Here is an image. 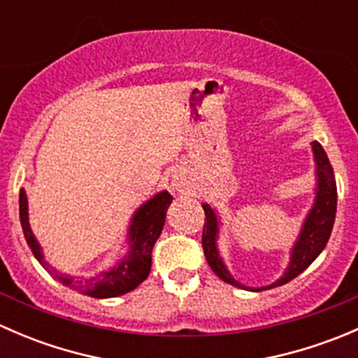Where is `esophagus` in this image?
<instances>
[{
  "label": "esophagus",
  "instance_id": "34e87169",
  "mask_svg": "<svg viewBox=\"0 0 358 358\" xmlns=\"http://www.w3.org/2000/svg\"><path fill=\"white\" fill-rule=\"evenodd\" d=\"M173 189H176L178 192H183V190L189 189V185H187V182L183 178H175L173 180Z\"/></svg>",
  "mask_w": 358,
  "mask_h": 358
}]
</instances>
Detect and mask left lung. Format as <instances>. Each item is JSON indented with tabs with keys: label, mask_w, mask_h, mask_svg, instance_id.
<instances>
[{
	"label": "left lung",
	"mask_w": 358,
	"mask_h": 358,
	"mask_svg": "<svg viewBox=\"0 0 358 358\" xmlns=\"http://www.w3.org/2000/svg\"><path fill=\"white\" fill-rule=\"evenodd\" d=\"M313 154H315L317 162V175H319V189H317V199L313 204L312 211H310L308 218H306L305 227H303L299 239L296 243L294 249L291 255V263L287 266L286 273L280 277L277 282L270 284L266 287H259V289L251 291H263L272 289V287L282 286V284L289 282V280L298 277L305 268H308L310 263L322 252L326 248L327 241H329L331 230H333L334 218H336V202H338V192H336V180L333 173V166H331L329 159L324 152L322 145L319 142H313ZM204 208V227H202V249H204V256L208 259L209 266L213 272L225 282L232 284V286L241 287V289H248L232 275L229 270L223 265L222 258L216 249V234H218V222H216V215L208 204L202 206Z\"/></svg>",
	"instance_id": "8db88e82"
}]
</instances>
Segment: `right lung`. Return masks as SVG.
Instances as JSON below:
<instances>
[{
    "label": "right lung",
    "mask_w": 358,
    "mask_h": 358,
    "mask_svg": "<svg viewBox=\"0 0 358 358\" xmlns=\"http://www.w3.org/2000/svg\"><path fill=\"white\" fill-rule=\"evenodd\" d=\"M171 199L173 197L168 192H161L154 199L145 202L136 211L135 218H133L131 229H129V246H131V249L124 256V259L115 268L100 273V275L88 280H76L72 277L59 273L45 262L41 248H39L38 241L34 239L31 227H29L27 197H25L24 190H20L19 196L20 223H22L25 241H27L32 255L41 263L43 268L52 273V277H55L60 284L74 291L93 296V298H114V296H121L124 292L135 289L149 275L150 265H152L150 252H152L157 237L161 236V230L164 227L166 211H168V206L171 204Z\"/></svg>",
    "instance_id": "add662e5"
}]
</instances>
